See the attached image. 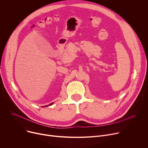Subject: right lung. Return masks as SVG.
Returning a JSON list of instances; mask_svg holds the SVG:
<instances>
[{"label":"right lung","mask_w":148,"mask_h":148,"mask_svg":"<svg viewBox=\"0 0 148 148\" xmlns=\"http://www.w3.org/2000/svg\"><path fill=\"white\" fill-rule=\"evenodd\" d=\"M53 103H51L49 104V106H51V105H52ZM46 106H47V105H45V106H42V107H46Z\"/></svg>","instance_id":"1"}]
</instances>
